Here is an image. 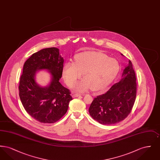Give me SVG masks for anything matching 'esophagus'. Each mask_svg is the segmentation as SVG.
Listing matches in <instances>:
<instances>
[{"label": "esophagus", "instance_id": "34e87169", "mask_svg": "<svg viewBox=\"0 0 160 160\" xmlns=\"http://www.w3.org/2000/svg\"><path fill=\"white\" fill-rule=\"evenodd\" d=\"M80 96H81L80 94H78V93H73L72 95V97H73V98H76V97H80Z\"/></svg>", "mask_w": 160, "mask_h": 160}]
</instances>
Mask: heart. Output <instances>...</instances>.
I'll list each match as a JSON object with an SVG mask.
<instances>
[{"instance_id": "heart-1", "label": "heart", "mask_w": 160, "mask_h": 160, "mask_svg": "<svg viewBox=\"0 0 160 160\" xmlns=\"http://www.w3.org/2000/svg\"><path fill=\"white\" fill-rule=\"evenodd\" d=\"M76 62H69L63 67L66 83L72 87L82 76L84 79L77 84V91L83 92L91 88L98 91L110 83L119 70V64L114 58L101 52L87 51L78 54Z\"/></svg>"}]
</instances>
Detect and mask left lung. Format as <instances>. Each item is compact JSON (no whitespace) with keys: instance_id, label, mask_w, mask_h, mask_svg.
Masks as SVG:
<instances>
[{"instance_id":"1","label":"left lung","mask_w":160,"mask_h":160,"mask_svg":"<svg viewBox=\"0 0 160 160\" xmlns=\"http://www.w3.org/2000/svg\"><path fill=\"white\" fill-rule=\"evenodd\" d=\"M136 74L129 61L120 81L113 84L106 93L93 100L89 108V114L102 125L121 122L130 113L136 100Z\"/></svg>"}]
</instances>
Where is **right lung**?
<instances>
[{
    "label": "right lung",
    "mask_w": 160,
    "mask_h": 160,
    "mask_svg": "<svg viewBox=\"0 0 160 160\" xmlns=\"http://www.w3.org/2000/svg\"><path fill=\"white\" fill-rule=\"evenodd\" d=\"M63 58L55 47L44 48L33 54L25 62L18 86L19 96L27 113L41 123L58 121L67 113L72 98L68 89L59 82L62 75ZM46 69L52 80L47 87H42L35 81L38 70Z\"/></svg>",
    "instance_id": "1"
}]
</instances>
